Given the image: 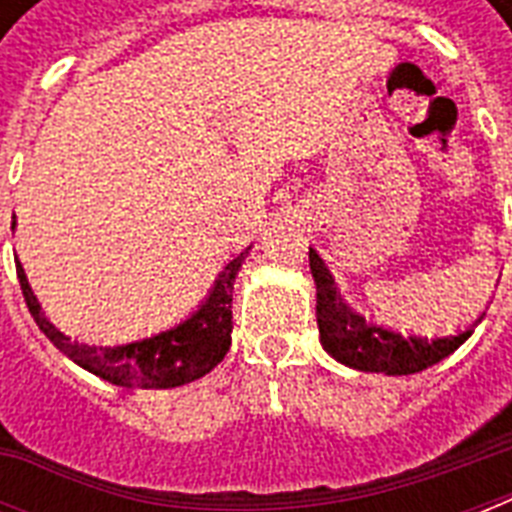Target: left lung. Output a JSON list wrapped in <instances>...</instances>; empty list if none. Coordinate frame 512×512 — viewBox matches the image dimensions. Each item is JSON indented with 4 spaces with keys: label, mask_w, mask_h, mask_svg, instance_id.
Masks as SVG:
<instances>
[{
    "label": "left lung",
    "mask_w": 512,
    "mask_h": 512,
    "mask_svg": "<svg viewBox=\"0 0 512 512\" xmlns=\"http://www.w3.org/2000/svg\"><path fill=\"white\" fill-rule=\"evenodd\" d=\"M308 260H311V273L316 281V321H319L321 345L335 361L358 372L388 374V377L422 372L438 364L441 358L452 356L454 350L473 335L478 321L486 316L481 313L465 332H457V335L430 337V340L417 335L404 337L401 332L372 324L361 313L353 311L340 295L327 263L313 247L308 252Z\"/></svg>",
    "instance_id": "8db88e82"
}]
</instances>
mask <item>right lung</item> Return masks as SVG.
<instances>
[{
    "mask_svg": "<svg viewBox=\"0 0 512 512\" xmlns=\"http://www.w3.org/2000/svg\"><path fill=\"white\" fill-rule=\"evenodd\" d=\"M15 225L18 223L12 220V231ZM249 249L252 247L233 257L231 263L217 273L212 289L196 305L191 316H185L183 321H177L170 329H162L156 335L116 342V345H87V342L63 335L42 311L20 263L18 279L36 327L42 329L47 340L74 364L122 388H177L212 372L231 348L233 281L239 276Z\"/></svg>",
    "mask_w": 512,
    "mask_h": 512,
    "instance_id": "add662e5",
    "label": "right lung"
}]
</instances>
